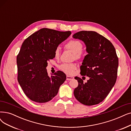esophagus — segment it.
Wrapping results in <instances>:
<instances>
[{
  "instance_id": "1",
  "label": "esophagus",
  "mask_w": 131,
  "mask_h": 131,
  "mask_svg": "<svg viewBox=\"0 0 131 131\" xmlns=\"http://www.w3.org/2000/svg\"><path fill=\"white\" fill-rule=\"evenodd\" d=\"M73 79H74V77L70 76H69V75L67 76V80L70 81V80H73Z\"/></svg>"
}]
</instances>
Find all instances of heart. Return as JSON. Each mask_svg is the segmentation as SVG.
I'll list each match as a JSON object with an SVG mask.
<instances>
[{
    "label": "heart",
    "mask_w": 131,
    "mask_h": 131,
    "mask_svg": "<svg viewBox=\"0 0 131 131\" xmlns=\"http://www.w3.org/2000/svg\"><path fill=\"white\" fill-rule=\"evenodd\" d=\"M64 47L73 52V59L75 60H81L84 55L82 50L83 45L81 41L76 40H71L65 45ZM60 56V49L59 47L54 50V56L56 59H59ZM60 69L68 75H72L76 69V66L75 63H63L59 67Z\"/></svg>",
    "instance_id": "b5f03b06"
}]
</instances>
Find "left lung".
Returning <instances> with one entry per match:
<instances>
[{
  "label": "left lung",
  "mask_w": 131,
  "mask_h": 131,
  "mask_svg": "<svg viewBox=\"0 0 131 131\" xmlns=\"http://www.w3.org/2000/svg\"><path fill=\"white\" fill-rule=\"evenodd\" d=\"M72 37L86 45L88 54L81 66V74L90 77L86 83L75 77L78 85L74 96L84 105H96L104 100L116 83L118 67L116 49L108 40L94 31H80Z\"/></svg>",
  "instance_id": "obj_1"
}]
</instances>
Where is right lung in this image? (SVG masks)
<instances>
[{
    "mask_svg": "<svg viewBox=\"0 0 131 131\" xmlns=\"http://www.w3.org/2000/svg\"><path fill=\"white\" fill-rule=\"evenodd\" d=\"M71 34L42 28L30 35L23 43L17 55L18 81L30 100L42 103L51 100L66 80L64 72L57 71L48 76L46 67L54 58V50Z\"/></svg>",
    "mask_w": 131,
    "mask_h": 131,
    "instance_id": "obj_1",
    "label": "right lung"
}]
</instances>
